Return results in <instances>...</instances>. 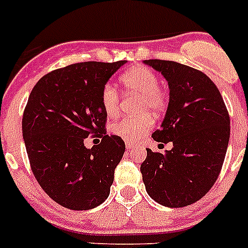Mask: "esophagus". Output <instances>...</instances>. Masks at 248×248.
Returning <instances> with one entry per match:
<instances>
[{
    "mask_svg": "<svg viewBox=\"0 0 248 248\" xmlns=\"http://www.w3.org/2000/svg\"><path fill=\"white\" fill-rule=\"evenodd\" d=\"M126 147H127V150H131V149H135L136 145L132 144V143H129V142H127L126 143Z\"/></svg>",
    "mask_w": 248,
    "mask_h": 248,
    "instance_id": "1",
    "label": "esophagus"
}]
</instances>
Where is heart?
Segmentation results:
<instances>
[{
    "label": "heart",
    "mask_w": 248,
    "mask_h": 248,
    "mask_svg": "<svg viewBox=\"0 0 248 248\" xmlns=\"http://www.w3.org/2000/svg\"><path fill=\"white\" fill-rule=\"evenodd\" d=\"M121 82L126 89L142 95L140 112L154 111L161 112L165 108L168 99L166 94L159 89L158 76L143 66L133 67L122 75ZM101 105L106 115L115 116L120 110V94L111 83L104 85L101 90ZM154 124V120L150 115L144 113L138 117H124L115 122L111 126V131L115 136L129 143L142 140Z\"/></svg>",
    "instance_id": "b5f03b06"
}]
</instances>
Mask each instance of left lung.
Here are the masks:
<instances>
[{
    "label": "left lung",
    "instance_id": "8db88e82",
    "mask_svg": "<svg viewBox=\"0 0 248 248\" xmlns=\"http://www.w3.org/2000/svg\"><path fill=\"white\" fill-rule=\"evenodd\" d=\"M169 84V105L156 142H172V149L147 148L140 165L148 194L169 208L200 201L220 173L229 138L230 117L217 85L203 72L164 60H145Z\"/></svg>",
    "mask_w": 248,
    "mask_h": 248
}]
</instances>
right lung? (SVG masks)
I'll return each instance as SVG.
<instances>
[{
	"label": "right lung",
	"mask_w": 248,
	"mask_h": 248,
	"mask_svg": "<svg viewBox=\"0 0 248 248\" xmlns=\"http://www.w3.org/2000/svg\"><path fill=\"white\" fill-rule=\"evenodd\" d=\"M126 61L82 62L55 69L35 84L22 120L30 168L48 197L64 208L87 210L110 194L124 142L105 132L101 90ZM102 133L88 150L84 140Z\"/></svg>",
	"instance_id": "obj_1"
}]
</instances>
